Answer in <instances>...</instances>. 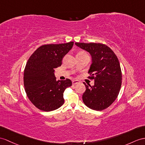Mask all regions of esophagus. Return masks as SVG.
I'll list each match as a JSON object with an SVG mask.
<instances>
[{
    "instance_id": "obj_1",
    "label": "esophagus",
    "mask_w": 145,
    "mask_h": 145,
    "mask_svg": "<svg viewBox=\"0 0 145 145\" xmlns=\"http://www.w3.org/2000/svg\"><path fill=\"white\" fill-rule=\"evenodd\" d=\"M72 84L73 85H76V84H79V82L78 80H72Z\"/></svg>"
}]
</instances>
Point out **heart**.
Returning a JSON list of instances; mask_svg holds the SVG:
<instances>
[{"instance_id":"b5f03b06","label":"heart","mask_w":145,"mask_h":145,"mask_svg":"<svg viewBox=\"0 0 145 145\" xmlns=\"http://www.w3.org/2000/svg\"><path fill=\"white\" fill-rule=\"evenodd\" d=\"M79 54H85V53L83 52H79Z\"/></svg>"}]
</instances>
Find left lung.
<instances>
[{"mask_svg": "<svg viewBox=\"0 0 145 145\" xmlns=\"http://www.w3.org/2000/svg\"><path fill=\"white\" fill-rule=\"evenodd\" d=\"M76 45L88 52L91 56L89 78L94 79L91 86L84 83L86 91L82 100L87 107L101 111L117 98L122 84V72L117 56L107 45L97 43H78Z\"/></svg>", "mask_w": 145, "mask_h": 145, "instance_id": "obj_1", "label": "left lung"}]
</instances>
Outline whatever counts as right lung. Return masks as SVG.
Segmentation results:
<instances>
[{"instance_id":"obj_1","label":"right lung","mask_w":145,"mask_h":145,"mask_svg":"<svg viewBox=\"0 0 145 145\" xmlns=\"http://www.w3.org/2000/svg\"><path fill=\"white\" fill-rule=\"evenodd\" d=\"M73 44L42 45L28 59L24 71V89L31 103L42 111H54L64 103L63 93L72 82L69 79L56 80L55 69L61 66Z\"/></svg>"}]
</instances>
